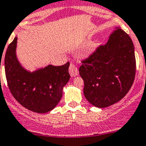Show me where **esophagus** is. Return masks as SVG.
Segmentation results:
<instances>
[{"mask_svg":"<svg viewBox=\"0 0 146 146\" xmlns=\"http://www.w3.org/2000/svg\"><path fill=\"white\" fill-rule=\"evenodd\" d=\"M69 73H70V75L72 77H75V76H78V69L76 67V65H74L73 64H70V67H69Z\"/></svg>","mask_w":146,"mask_h":146,"instance_id":"esophagus-1","label":"esophagus"}]
</instances>
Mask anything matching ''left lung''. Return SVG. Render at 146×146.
Returning <instances> with one entry per match:
<instances>
[{"mask_svg":"<svg viewBox=\"0 0 146 146\" xmlns=\"http://www.w3.org/2000/svg\"><path fill=\"white\" fill-rule=\"evenodd\" d=\"M82 63L79 74L84 82L86 99L100 108L112 106L127 94L135 79L136 61L132 39L118 28L106 45L100 46Z\"/></svg>","mask_w":146,"mask_h":146,"instance_id":"left-lung-1","label":"left lung"}]
</instances>
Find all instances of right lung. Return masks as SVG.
Wrapping results in <instances>:
<instances>
[{"label":"right lung","instance_id":"obj_1","mask_svg":"<svg viewBox=\"0 0 146 146\" xmlns=\"http://www.w3.org/2000/svg\"><path fill=\"white\" fill-rule=\"evenodd\" d=\"M17 36L8 46L3 60L10 92L19 103L30 111L39 113L52 111L61 100L62 89L70 79V62L62 66L48 65L29 71L17 57Z\"/></svg>","mask_w":146,"mask_h":146}]
</instances>
